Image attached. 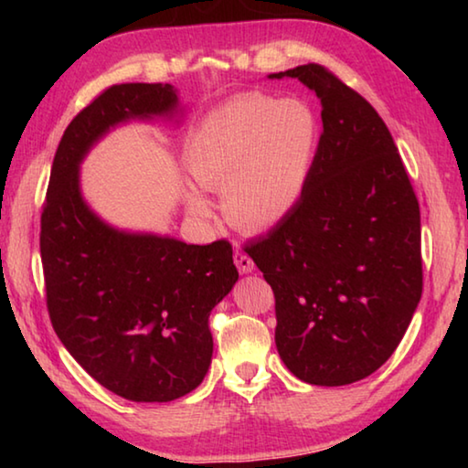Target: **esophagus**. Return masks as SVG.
I'll use <instances>...</instances> for the list:
<instances>
[{
    "mask_svg": "<svg viewBox=\"0 0 468 468\" xmlns=\"http://www.w3.org/2000/svg\"><path fill=\"white\" fill-rule=\"evenodd\" d=\"M233 260H235V266L239 268L241 274H250V272H253V268H256V264H253V260L248 256V253H243L239 250L235 251Z\"/></svg>",
    "mask_w": 468,
    "mask_h": 468,
    "instance_id": "1",
    "label": "esophagus"
}]
</instances>
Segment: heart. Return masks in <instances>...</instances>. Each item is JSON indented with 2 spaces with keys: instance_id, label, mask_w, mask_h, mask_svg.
Wrapping results in <instances>:
<instances>
[{
  "instance_id": "heart-1",
  "label": "heart",
  "mask_w": 468,
  "mask_h": 468,
  "mask_svg": "<svg viewBox=\"0 0 468 468\" xmlns=\"http://www.w3.org/2000/svg\"><path fill=\"white\" fill-rule=\"evenodd\" d=\"M320 120L305 101L245 94L206 117L186 150L187 173L204 192H220L227 220L262 231L287 218L303 196L320 150ZM189 215L210 204L189 189Z\"/></svg>"
}]
</instances>
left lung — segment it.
<instances>
[{
    "mask_svg": "<svg viewBox=\"0 0 468 468\" xmlns=\"http://www.w3.org/2000/svg\"><path fill=\"white\" fill-rule=\"evenodd\" d=\"M320 150L291 215L245 251L274 291L276 348L314 386L359 382L390 359L423 291L421 215L394 140L359 92L318 63Z\"/></svg>",
    "mask_w": 468,
    "mask_h": 468,
    "instance_id": "1",
    "label": "left lung"
}]
</instances>
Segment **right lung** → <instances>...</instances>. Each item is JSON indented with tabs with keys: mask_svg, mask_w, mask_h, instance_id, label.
Here are the masks:
<instances>
[{
	"mask_svg": "<svg viewBox=\"0 0 468 468\" xmlns=\"http://www.w3.org/2000/svg\"><path fill=\"white\" fill-rule=\"evenodd\" d=\"M179 111L171 84L99 94L63 132L41 217L55 335L101 386L133 402H169L202 384L212 361L208 315L239 272L225 239L189 245L105 223L84 200L80 165L117 125Z\"/></svg>",
	"mask_w": 468,
	"mask_h": 468,
	"instance_id": "1",
	"label": "right lung"
}]
</instances>
